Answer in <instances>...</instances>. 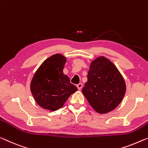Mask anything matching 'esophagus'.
<instances>
[{
  "label": "esophagus",
  "instance_id": "obj_1",
  "mask_svg": "<svg viewBox=\"0 0 148 148\" xmlns=\"http://www.w3.org/2000/svg\"><path fill=\"white\" fill-rule=\"evenodd\" d=\"M77 87L78 88L79 90H81V88L83 87V84H82V83H79L78 85H77Z\"/></svg>",
  "mask_w": 148,
  "mask_h": 148
}]
</instances>
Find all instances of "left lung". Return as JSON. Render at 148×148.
<instances>
[{
	"label": "left lung",
	"instance_id": "obj_1",
	"mask_svg": "<svg viewBox=\"0 0 148 148\" xmlns=\"http://www.w3.org/2000/svg\"><path fill=\"white\" fill-rule=\"evenodd\" d=\"M87 79L82 92L96 112L106 114L121 103L126 92V83L108 59L101 56L93 60Z\"/></svg>",
	"mask_w": 148,
	"mask_h": 148
}]
</instances>
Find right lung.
<instances>
[{"label": "right lung", "mask_w": 148, "mask_h": 148, "mask_svg": "<svg viewBox=\"0 0 148 148\" xmlns=\"http://www.w3.org/2000/svg\"><path fill=\"white\" fill-rule=\"evenodd\" d=\"M66 61V58L60 53L49 57L42 63L32 79V94L43 108L58 110L77 90L63 72Z\"/></svg>", "instance_id": "1"}]
</instances>
